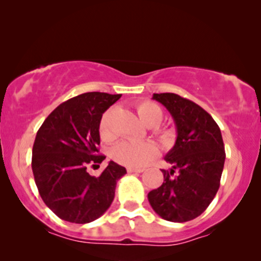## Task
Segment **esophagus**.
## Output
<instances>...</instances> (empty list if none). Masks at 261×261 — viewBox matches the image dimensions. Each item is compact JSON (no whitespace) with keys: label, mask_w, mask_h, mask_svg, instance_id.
<instances>
[{"label":"esophagus","mask_w":261,"mask_h":261,"mask_svg":"<svg viewBox=\"0 0 261 261\" xmlns=\"http://www.w3.org/2000/svg\"><path fill=\"white\" fill-rule=\"evenodd\" d=\"M128 173H143L144 169L143 168H127Z\"/></svg>","instance_id":"34e87169"}]
</instances>
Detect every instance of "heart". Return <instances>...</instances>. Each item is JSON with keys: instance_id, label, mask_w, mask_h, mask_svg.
I'll list each match as a JSON object with an SVG mask.
<instances>
[{"instance_id": "heart-1", "label": "heart", "mask_w": 261, "mask_h": 261, "mask_svg": "<svg viewBox=\"0 0 261 261\" xmlns=\"http://www.w3.org/2000/svg\"><path fill=\"white\" fill-rule=\"evenodd\" d=\"M137 112L141 122H144L149 127H155L156 133L161 134L163 139H170L172 132L168 129H160L159 127H156L163 118V110L161 106L152 101L143 100L137 104ZM115 114V109H109L101 116L100 122H99V134L102 140L112 141L116 138V132L114 129ZM157 152L159 151L156 145L150 141L123 140L112 149L111 157L118 165L129 167V168H138L155 159Z\"/></svg>"}]
</instances>
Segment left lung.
<instances>
[{"instance_id":"left-lung-1","label":"left lung","mask_w":261,"mask_h":261,"mask_svg":"<svg viewBox=\"0 0 261 261\" xmlns=\"http://www.w3.org/2000/svg\"><path fill=\"white\" fill-rule=\"evenodd\" d=\"M152 99L172 115L178 136L165 157L172 169L162 170V185L147 198L162 219L185 223L203 213L219 190L225 162L223 137L213 117L196 102L174 93H155Z\"/></svg>"}]
</instances>
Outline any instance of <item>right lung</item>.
I'll list each match as a JSON object with an SVG mask.
<instances>
[{"instance_id": "right-lung-1", "label": "right lung", "mask_w": 261, "mask_h": 261, "mask_svg": "<svg viewBox=\"0 0 261 261\" xmlns=\"http://www.w3.org/2000/svg\"><path fill=\"white\" fill-rule=\"evenodd\" d=\"M122 94L83 93L50 112L38 129L32 147V173L43 202L60 219L87 224L108 211L117 180L127 170L110 161L99 176L89 165L105 160L99 152V122Z\"/></svg>"}]
</instances>
